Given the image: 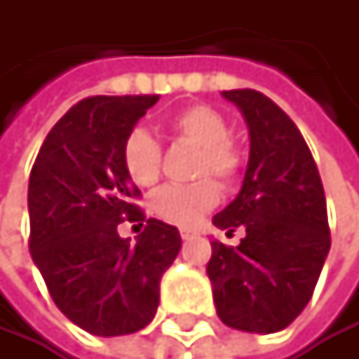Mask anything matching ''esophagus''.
<instances>
[{
    "instance_id": "obj_1",
    "label": "esophagus",
    "mask_w": 359,
    "mask_h": 359,
    "mask_svg": "<svg viewBox=\"0 0 359 359\" xmlns=\"http://www.w3.org/2000/svg\"><path fill=\"white\" fill-rule=\"evenodd\" d=\"M194 234H196L194 230H189V228H181V237H183V239H191Z\"/></svg>"
}]
</instances>
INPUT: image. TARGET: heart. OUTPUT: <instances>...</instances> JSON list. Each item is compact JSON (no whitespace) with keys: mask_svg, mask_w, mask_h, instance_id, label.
I'll use <instances>...</instances> for the list:
<instances>
[{"mask_svg":"<svg viewBox=\"0 0 359 359\" xmlns=\"http://www.w3.org/2000/svg\"><path fill=\"white\" fill-rule=\"evenodd\" d=\"M174 140L198 148L191 165V176L198 178L187 185H168L150 198L153 213L176 226H194L219 202V185H234L241 178L245 159L239 146L230 140V122L211 105L196 103L178 109L168 120ZM122 168L140 187H153L161 176L163 153L159 142L144 129H133L120 148Z\"/></svg>","mask_w":359,"mask_h":359,"instance_id":"b5f03b06","label":"heart"}]
</instances>
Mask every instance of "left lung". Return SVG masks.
Listing matches in <instances>:
<instances>
[{"mask_svg":"<svg viewBox=\"0 0 359 359\" xmlns=\"http://www.w3.org/2000/svg\"><path fill=\"white\" fill-rule=\"evenodd\" d=\"M250 127V161L243 187L213 224L241 243L213 241L206 273L217 316L228 327L273 334L291 325L319 282L330 252L327 204L310 148L269 96L228 90Z\"/></svg>","mask_w":359,"mask_h":359,"instance_id":"8db88e82","label":"left lung"}]
</instances>
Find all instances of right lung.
I'll list each match as a JSON object with an SVG mask.
<instances>
[{"label": "right lung", "mask_w": 359, "mask_h": 359, "mask_svg": "<svg viewBox=\"0 0 359 359\" xmlns=\"http://www.w3.org/2000/svg\"><path fill=\"white\" fill-rule=\"evenodd\" d=\"M157 101L88 96L55 122L29 174L32 258L55 306L94 336L153 321L161 276L181 250L178 230L146 219L135 204L142 194L120 159L122 142ZM122 221L144 226L135 246L117 234Z\"/></svg>", "instance_id": "1"}]
</instances>
